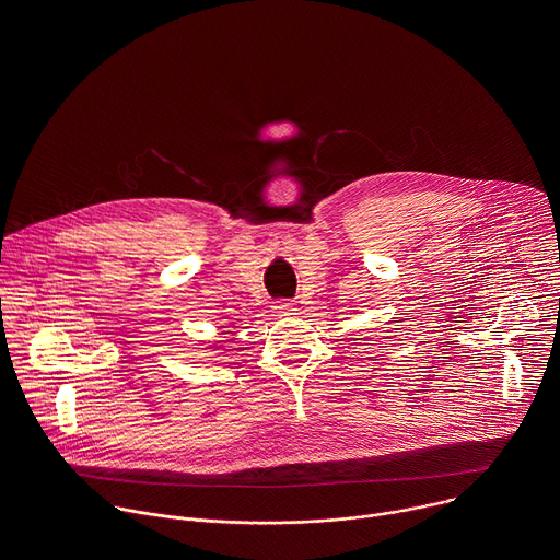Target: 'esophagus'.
<instances>
[{"mask_svg": "<svg viewBox=\"0 0 560 560\" xmlns=\"http://www.w3.org/2000/svg\"><path fill=\"white\" fill-rule=\"evenodd\" d=\"M277 312H290V310H294V305H292V301H288V299H279V301H275V305H272Z\"/></svg>", "mask_w": 560, "mask_h": 560, "instance_id": "34e87169", "label": "esophagus"}]
</instances>
